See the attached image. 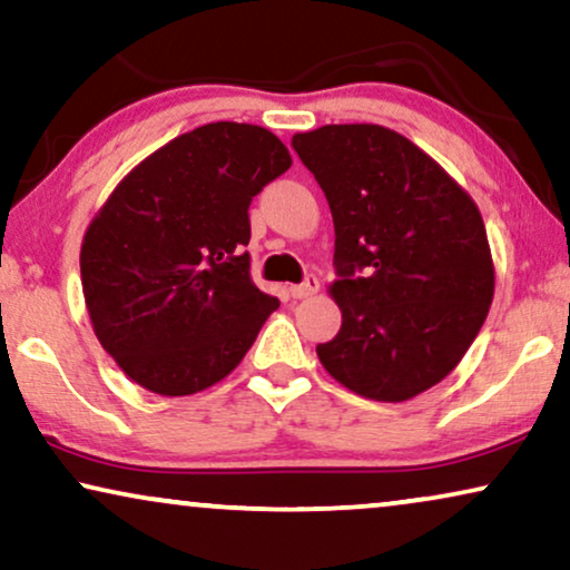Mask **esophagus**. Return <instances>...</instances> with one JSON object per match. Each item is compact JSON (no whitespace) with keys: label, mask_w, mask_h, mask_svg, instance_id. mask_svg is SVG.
I'll return each mask as SVG.
<instances>
[{"label":"esophagus","mask_w":570,"mask_h":570,"mask_svg":"<svg viewBox=\"0 0 570 570\" xmlns=\"http://www.w3.org/2000/svg\"><path fill=\"white\" fill-rule=\"evenodd\" d=\"M317 289H321V281H317L315 276H307L302 284H294L289 292L294 299H307V297H313V294H317Z\"/></svg>","instance_id":"esophagus-1"}]
</instances>
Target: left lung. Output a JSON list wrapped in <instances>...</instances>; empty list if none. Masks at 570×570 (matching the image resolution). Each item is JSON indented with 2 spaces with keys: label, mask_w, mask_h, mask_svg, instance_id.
Returning <instances> with one entry per match:
<instances>
[{
  "label": "left lung",
  "mask_w": 570,
  "mask_h": 570,
  "mask_svg": "<svg viewBox=\"0 0 570 570\" xmlns=\"http://www.w3.org/2000/svg\"><path fill=\"white\" fill-rule=\"evenodd\" d=\"M292 146L336 229L331 294L341 331L323 367L373 401L443 381L472 346L495 292L480 208L440 164L381 125H325Z\"/></svg>",
  "instance_id": "8db88e82"
}]
</instances>
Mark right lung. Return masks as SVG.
Returning a JSON list of instances; mask_svg holds the SVG:
<instances>
[{
    "label": "right lung",
    "mask_w": 570,
    "mask_h": 570,
    "mask_svg": "<svg viewBox=\"0 0 570 570\" xmlns=\"http://www.w3.org/2000/svg\"><path fill=\"white\" fill-rule=\"evenodd\" d=\"M292 166L276 135L210 121L135 166L80 249L101 346L142 389L189 396L224 381L278 299L249 278V203Z\"/></svg>",
    "instance_id": "right-lung-1"
}]
</instances>
